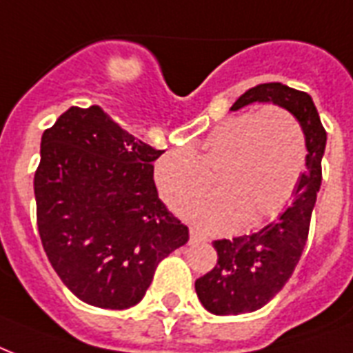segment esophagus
Returning a JSON list of instances; mask_svg holds the SVG:
<instances>
[{"label":"esophagus","instance_id":"obj_1","mask_svg":"<svg viewBox=\"0 0 353 353\" xmlns=\"http://www.w3.org/2000/svg\"><path fill=\"white\" fill-rule=\"evenodd\" d=\"M190 239H191V243H196V241H204L206 237L202 236L201 232H196L195 228H191V230H190Z\"/></svg>","mask_w":353,"mask_h":353}]
</instances>
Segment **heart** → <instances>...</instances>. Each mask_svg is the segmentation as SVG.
<instances>
[{
    "instance_id": "b5f03b06",
    "label": "heart",
    "mask_w": 353,
    "mask_h": 353,
    "mask_svg": "<svg viewBox=\"0 0 353 353\" xmlns=\"http://www.w3.org/2000/svg\"><path fill=\"white\" fill-rule=\"evenodd\" d=\"M307 162L300 121L281 106L226 117L208 134L201 151L165 152L154 165L160 196L174 212L201 199L215 176L219 195L188 210L206 230H230L243 221L254 228L293 199Z\"/></svg>"
}]
</instances>
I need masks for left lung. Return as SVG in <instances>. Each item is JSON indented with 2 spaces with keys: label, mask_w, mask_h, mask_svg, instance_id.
I'll return each mask as SVG.
<instances>
[{
  "label": "left lung",
  "mask_w": 353,
  "mask_h": 353,
  "mask_svg": "<svg viewBox=\"0 0 353 353\" xmlns=\"http://www.w3.org/2000/svg\"><path fill=\"white\" fill-rule=\"evenodd\" d=\"M252 103H274L299 119L307 141V162L291 206L278 219L250 236L214 241L217 265L195 281L201 304L214 315L250 313L280 293L302 256L321 190L326 130L311 95L281 83H265L247 90L230 110Z\"/></svg>",
  "instance_id": "obj_1"
}]
</instances>
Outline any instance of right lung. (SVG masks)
<instances>
[{
	"label": "right lung",
	"instance_id": "1",
	"mask_svg": "<svg viewBox=\"0 0 353 353\" xmlns=\"http://www.w3.org/2000/svg\"><path fill=\"white\" fill-rule=\"evenodd\" d=\"M162 152L95 105L72 106L42 134L38 234L54 272L86 304L136 305L158 263L190 239L158 196L152 162Z\"/></svg>",
	"mask_w": 353,
	"mask_h": 353
}]
</instances>
